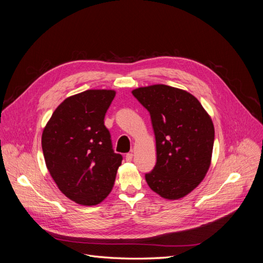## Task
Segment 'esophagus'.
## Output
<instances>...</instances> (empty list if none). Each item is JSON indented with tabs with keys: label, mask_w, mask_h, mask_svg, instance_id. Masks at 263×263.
<instances>
[{
	"label": "esophagus",
	"mask_w": 263,
	"mask_h": 263,
	"mask_svg": "<svg viewBox=\"0 0 263 263\" xmlns=\"http://www.w3.org/2000/svg\"><path fill=\"white\" fill-rule=\"evenodd\" d=\"M133 160V154L128 153L126 155V161H132Z\"/></svg>",
	"instance_id": "34e87169"
}]
</instances>
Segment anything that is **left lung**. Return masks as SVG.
I'll use <instances>...</instances> for the list:
<instances>
[{
  "mask_svg": "<svg viewBox=\"0 0 263 263\" xmlns=\"http://www.w3.org/2000/svg\"><path fill=\"white\" fill-rule=\"evenodd\" d=\"M150 113L157 162L146 173L149 187L168 200L184 197L208 173L215 130L211 116L192 94L164 84L133 90Z\"/></svg>",
  "mask_w": 263,
  "mask_h": 263,
  "instance_id": "8db88e82",
  "label": "left lung"
}]
</instances>
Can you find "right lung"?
I'll return each mask as SVG.
<instances>
[{
  "mask_svg": "<svg viewBox=\"0 0 263 263\" xmlns=\"http://www.w3.org/2000/svg\"><path fill=\"white\" fill-rule=\"evenodd\" d=\"M114 90H86L54 109L42 136L45 162L71 201L92 206L110 193L123 157L115 154L104 117Z\"/></svg>",
  "mask_w": 263,
  "mask_h": 263,
  "instance_id": "add662e5",
  "label": "right lung"
}]
</instances>
